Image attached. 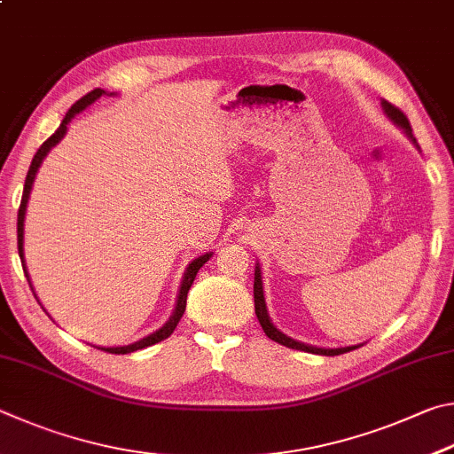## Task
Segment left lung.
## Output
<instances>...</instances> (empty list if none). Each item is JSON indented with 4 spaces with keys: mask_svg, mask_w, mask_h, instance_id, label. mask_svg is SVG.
<instances>
[{
    "mask_svg": "<svg viewBox=\"0 0 454 454\" xmlns=\"http://www.w3.org/2000/svg\"><path fill=\"white\" fill-rule=\"evenodd\" d=\"M380 107H383L385 115H387L388 119H391V121H393L396 127H401V129L404 131V135H407V137L412 141V145H417V149H419V143H417V139L412 137V129H411V123H409L407 115H404L401 109H396L395 106H391V103L385 101V99H380ZM419 151H420V149H419ZM253 297H255V315H257V319H259V323H261V327H263L265 335H267L269 339H271V340H275V343L285 345V347H289V348H297V351L315 353V355H325V356L343 355V353L353 351V348H359V347H363V345L339 347V348L313 347V345H307V343H301V340L291 339V337L285 335V333H281L279 329H277L275 325H273V321H271V317H269V311H267L265 291H263V277H261V267H259V263L255 265V283H253Z\"/></svg>",
    "mask_w": 454,
    "mask_h": 454,
    "instance_id": "left-lung-1",
    "label": "left lung"
}]
</instances>
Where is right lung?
<instances>
[{"mask_svg":"<svg viewBox=\"0 0 454 454\" xmlns=\"http://www.w3.org/2000/svg\"><path fill=\"white\" fill-rule=\"evenodd\" d=\"M101 95H115V93H107L106 90H93L87 95H83L82 99H79L77 103H74L71 106V109L66 114V117H63L61 125L58 127V131H55L50 139H47L42 147L37 149V153L34 155V161H31L29 165V171H27V177H26V185H23V195H21V205H20V211H18V251H20V259H21V265H23V273H26L27 281L31 285V279H29V273H27V267H26V253H23V223H26V211H27V199H29V193H31V187H34V181H35V175H37V169L39 165H42V161L45 159V155L50 153V151L58 145V143L63 139V135L67 133V125L71 119H74L77 114H82V111L85 107H90L91 103L98 101ZM213 257V251L209 253H203V255H199L197 259L191 261V263L187 265L185 273H183V281H181V287H179V293H177V301H175V309H173V315L169 317V321H167L161 329H157L151 333V335L143 337L139 340H135V343L131 345H123V347H98V348H103V351L107 353H115V355H127V353H133V351H139V348H145V347H151L159 343V340H163L171 335V333L175 331V327H177V323L181 321L183 313H185V305H187V293L191 289V285H193L195 281V275L199 269H201L207 261H209ZM31 291H34V285H31ZM35 295V293H34ZM37 299V295H35Z\"/></svg>","mask_w":454,"mask_h":454,"instance_id":"right-lung-1","label":"right lung"}]
</instances>
